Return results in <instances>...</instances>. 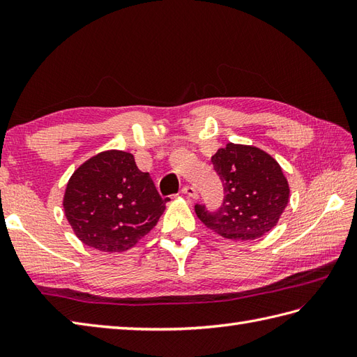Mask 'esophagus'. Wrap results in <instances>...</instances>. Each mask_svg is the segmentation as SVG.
I'll return each instance as SVG.
<instances>
[{"mask_svg": "<svg viewBox=\"0 0 357 357\" xmlns=\"http://www.w3.org/2000/svg\"><path fill=\"white\" fill-rule=\"evenodd\" d=\"M183 193L187 196V198H190V199H198V193H196V190L193 187H190V185H185L184 188H183Z\"/></svg>", "mask_w": 357, "mask_h": 357, "instance_id": "1", "label": "esophagus"}]
</instances>
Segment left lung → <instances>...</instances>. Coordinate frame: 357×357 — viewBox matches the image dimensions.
Listing matches in <instances>:
<instances>
[{
  "label": "left lung",
  "mask_w": 357,
  "mask_h": 357,
  "mask_svg": "<svg viewBox=\"0 0 357 357\" xmlns=\"http://www.w3.org/2000/svg\"><path fill=\"white\" fill-rule=\"evenodd\" d=\"M211 162L225 198L215 215L204 206L195 207L207 229L225 239L253 241L276 227L290 201V185L275 158L259 147L229 142Z\"/></svg>",
  "instance_id": "left-lung-1"
}]
</instances>
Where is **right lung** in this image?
<instances>
[{
    "label": "right lung",
    "instance_id": "obj_1",
    "mask_svg": "<svg viewBox=\"0 0 357 357\" xmlns=\"http://www.w3.org/2000/svg\"><path fill=\"white\" fill-rule=\"evenodd\" d=\"M135 156L105 150L82 162L69 179L64 215L77 238L105 253L127 252L150 233L165 202Z\"/></svg>",
    "mask_w": 357,
    "mask_h": 357
}]
</instances>
